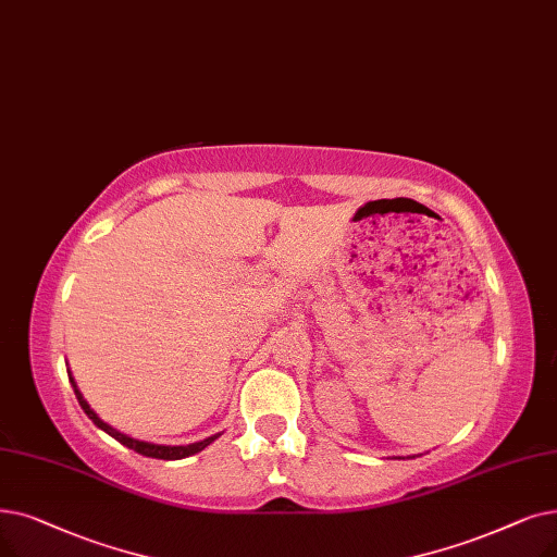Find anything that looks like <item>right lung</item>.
I'll use <instances>...</instances> for the list:
<instances>
[{
  "instance_id": "1",
  "label": "right lung",
  "mask_w": 557,
  "mask_h": 557,
  "mask_svg": "<svg viewBox=\"0 0 557 557\" xmlns=\"http://www.w3.org/2000/svg\"><path fill=\"white\" fill-rule=\"evenodd\" d=\"M67 377H70V382H72V389H75V396H77V400H79L82 409L86 412V417H88L95 425H98L100 430H104L107 434H111V437H113L115 442H120L123 446H127V448H132V450L140 453V455H145V457H157V459H182V457H188V455H196V453L205 450L213 440H219V434H213V437H207V440H202V442L188 444V446H161V444H150V442H138V440L129 437V434H125V432H120V430L111 428L109 423H104L98 414H95L92 409H90V405L84 400L82 392L77 389V382H75V377H72V373H67Z\"/></svg>"
}]
</instances>
